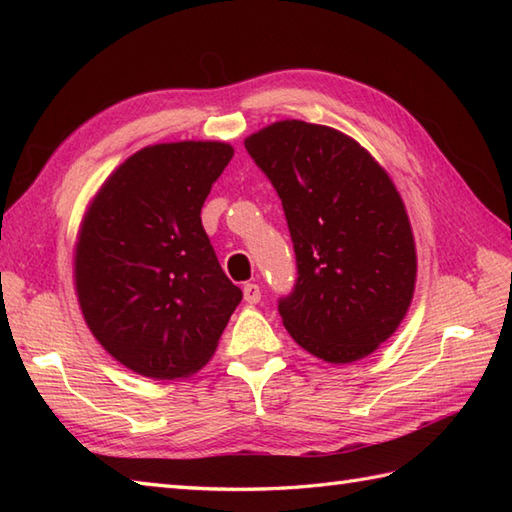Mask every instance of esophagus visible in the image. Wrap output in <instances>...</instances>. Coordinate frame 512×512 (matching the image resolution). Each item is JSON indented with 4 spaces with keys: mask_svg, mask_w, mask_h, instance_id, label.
I'll use <instances>...</instances> for the list:
<instances>
[{
    "mask_svg": "<svg viewBox=\"0 0 512 512\" xmlns=\"http://www.w3.org/2000/svg\"><path fill=\"white\" fill-rule=\"evenodd\" d=\"M244 301L246 303H259L262 301V290L257 284H246L244 286Z\"/></svg>",
    "mask_w": 512,
    "mask_h": 512,
    "instance_id": "obj_1",
    "label": "esophagus"
}]
</instances>
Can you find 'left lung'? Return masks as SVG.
<instances>
[{
  "label": "left lung",
  "mask_w": 512,
  "mask_h": 512,
  "mask_svg": "<svg viewBox=\"0 0 512 512\" xmlns=\"http://www.w3.org/2000/svg\"><path fill=\"white\" fill-rule=\"evenodd\" d=\"M246 151L273 182L297 255V281L279 299L284 328L323 361H361L405 319L416 244L400 193L354 138L279 121Z\"/></svg>",
  "instance_id": "8db88e82"
}]
</instances>
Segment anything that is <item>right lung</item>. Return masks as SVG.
Returning <instances> with one entry per match:
<instances>
[{"label":"right lung","instance_id":"right-lung-1","mask_svg":"<svg viewBox=\"0 0 512 512\" xmlns=\"http://www.w3.org/2000/svg\"><path fill=\"white\" fill-rule=\"evenodd\" d=\"M233 158L215 140L151 145L94 195L74 248L83 319L132 372L173 380L213 356L242 301L202 226V204Z\"/></svg>","mask_w":512,"mask_h":512}]
</instances>
